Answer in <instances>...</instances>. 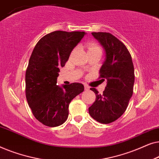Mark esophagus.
<instances>
[{
  "instance_id": "obj_1",
  "label": "esophagus",
  "mask_w": 159,
  "mask_h": 159,
  "mask_svg": "<svg viewBox=\"0 0 159 159\" xmlns=\"http://www.w3.org/2000/svg\"><path fill=\"white\" fill-rule=\"evenodd\" d=\"M84 90H90V88H89L88 85H86V84H84Z\"/></svg>"
}]
</instances>
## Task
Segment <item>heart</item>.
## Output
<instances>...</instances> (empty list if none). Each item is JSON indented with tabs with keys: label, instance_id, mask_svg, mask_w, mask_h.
Returning a JSON list of instances; mask_svg holds the SVG:
<instances>
[{
	"label": "heart",
	"instance_id": "1",
	"mask_svg": "<svg viewBox=\"0 0 159 159\" xmlns=\"http://www.w3.org/2000/svg\"><path fill=\"white\" fill-rule=\"evenodd\" d=\"M101 51V48L95 43H93L89 46V51Z\"/></svg>",
	"mask_w": 159,
	"mask_h": 159
}]
</instances>
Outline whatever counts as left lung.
<instances>
[{"mask_svg":"<svg viewBox=\"0 0 159 159\" xmlns=\"http://www.w3.org/2000/svg\"><path fill=\"white\" fill-rule=\"evenodd\" d=\"M105 51V60L100 69V78L106 80L103 94L95 88V101L89 107V114L102 124L113 122L127 109L133 93L134 71L132 57L127 47L108 32H92Z\"/></svg>","mask_w":159,"mask_h":159,"instance_id":"obj_1","label":"left lung"}]
</instances>
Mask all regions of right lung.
I'll return each instance as SVG.
<instances>
[{"label":"right lung","mask_w":159,"mask_h":159,"mask_svg":"<svg viewBox=\"0 0 159 159\" xmlns=\"http://www.w3.org/2000/svg\"><path fill=\"white\" fill-rule=\"evenodd\" d=\"M85 34L51 32L38 41L30 56L25 75L26 98L34 116L48 127L64 123L71 100L84 91L81 83L56 84L59 69L65 66L71 52Z\"/></svg>","instance_id":"right-lung-1"}]
</instances>
